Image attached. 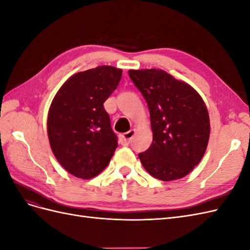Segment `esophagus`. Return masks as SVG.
Here are the masks:
<instances>
[{
	"instance_id": "34e87169",
	"label": "esophagus",
	"mask_w": 250,
	"mask_h": 250,
	"mask_svg": "<svg viewBox=\"0 0 250 250\" xmlns=\"http://www.w3.org/2000/svg\"><path fill=\"white\" fill-rule=\"evenodd\" d=\"M134 133H135V130H134V129H131V130H129V131L125 132V133L122 135V138H121V144H122V145H128V144H129L130 141L132 140Z\"/></svg>"
}]
</instances>
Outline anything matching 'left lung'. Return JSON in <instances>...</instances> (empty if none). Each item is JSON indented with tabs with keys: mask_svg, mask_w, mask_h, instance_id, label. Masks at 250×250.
<instances>
[{
	"mask_svg": "<svg viewBox=\"0 0 250 250\" xmlns=\"http://www.w3.org/2000/svg\"><path fill=\"white\" fill-rule=\"evenodd\" d=\"M150 111L153 141L139 157L153 177L171 181L188 175L208 144L209 116L202 97L188 83L161 69L129 70Z\"/></svg>",
	"mask_w": 250,
	"mask_h": 250,
	"instance_id": "obj_1",
	"label": "left lung"
}]
</instances>
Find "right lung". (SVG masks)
Instances as JSON below:
<instances>
[{
    "label": "right lung",
    "mask_w": 250,
    "mask_h": 250,
    "mask_svg": "<svg viewBox=\"0 0 250 250\" xmlns=\"http://www.w3.org/2000/svg\"><path fill=\"white\" fill-rule=\"evenodd\" d=\"M121 77V69L99 65L72 75L53 98L47 121L50 146L58 163L74 176H97L115 153L117 135L103 103Z\"/></svg>",
    "instance_id": "add662e5"
}]
</instances>
